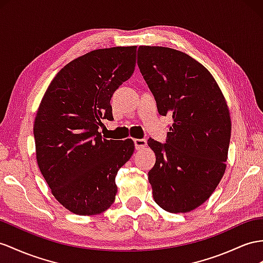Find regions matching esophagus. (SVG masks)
I'll use <instances>...</instances> for the list:
<instances>
[{
	"instance_id": "34e87169",
	"label": "esophagus",
	"mask_w": 263,
	"mask_h": 263,
	"mask_svg": "<svg viewBox=\"0 0 263 263\" xmlns=\"http://www.w3.org/2000/svg\"><path fill=\"white\" fill-rule=\"evenodd\" d=\"M134 145H136L137 150L143 149V147L146 146V140L145 139H134Z\"/></svg>"
}]
</instances>
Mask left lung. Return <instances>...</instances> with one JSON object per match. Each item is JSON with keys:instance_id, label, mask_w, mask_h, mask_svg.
Returning <instances> with one entry per match:
<instances>
[{"instance_id": "obj_1", "label": "left lung", "mask_w": 263, "mask_h": 263, "mask_svg": "<svg viewBox=\"0 0 263 263\" xmlns=\"http://www.w3.org/2000/svg\"><path fill=\"white\" fill-rule=\"evenodd\" d=\"M138 65L159 113L173 120L166 143L147 140L157 157L149 171L153 199L167 212H190L210 198L226 171L227 101L212 74L181 51L139 46Z\"/></svg>"}]
</instances>
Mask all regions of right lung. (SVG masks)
<instances>
[{
    "mask_svg": "<svg viewBox=\"0 0 263 263\" xmlns=\"http://www.w3.org/2000/svg\"><path fill=\"white\" fill-rule=\"evenodd\" d=\"M137 46L99 49L73 60L52 80L33 126L39 169L67 210L94 215L116 200L117 173L134 152L131 139H102L110 100L136 67Z\"/></svg>",
    "mask_w": 263,
    "mask_h": 263,
    "instance_id": "obj_1",
    "label": "right lung"
}]
</instances>
